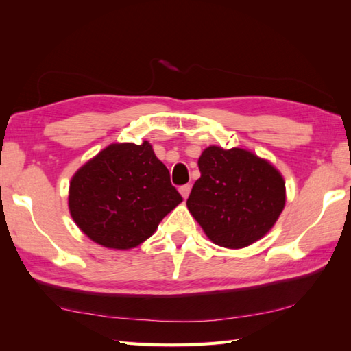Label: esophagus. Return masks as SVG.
<instances>
[{"label":"esophagus","mask_w":351,"mask_h":351,"mask_svg":"<svg viewBox=\"0 0 351 351\" xmlns=\"http://www.w3.org/2000/svg\"><path fill=\"white\" fill-rule=\"evenodd\" d=\"M190 191H191V187H190L189 184H187V185H182V187H180V193H181V196H182L184 199H187V197L190 196Z\"/></svg>","instance_id":"34e87169"}]
</instances>
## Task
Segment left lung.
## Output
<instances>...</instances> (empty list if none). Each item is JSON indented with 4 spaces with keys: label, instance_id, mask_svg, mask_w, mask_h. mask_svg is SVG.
Instances as JSON below:
<instances>
[{
    "label": "left lung",
    "instance_id": "obj_1",
    "mask_svg": "<svg viewBox=\"0 0 351 351\" xmlns=\"http://www.w3.org/2000/svg\"><path fill=\"white\" fill-rule=\"evenodd\" d=\"M187 208L210 240L243 249L268 234L285 208L280 171L249 149L208 146Z\"/></svg>",
    "mask_w": 351,
    "mask_h": 351
}]
</instances>
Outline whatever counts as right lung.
<instances>
[{
    "mask_svg": "<svg viewBox=\"0 0 351 351\" xmlns=\"http://www.w3.org/2000/svg\"><path fill=\"white\" fill-rule=\"evenodd\" d=\"M68 200L81 232L107 249L128 250L154 235L182 197L145 140L104 147L72 176Z\"/></svg>",
    "mask_w": 351,
    "mask_h": 351,
    "instance_id": "add662e5",
    "label": "right lung"
}]
</instances>
